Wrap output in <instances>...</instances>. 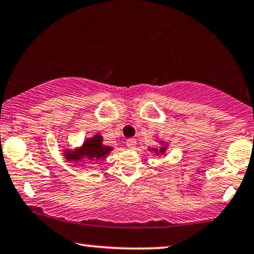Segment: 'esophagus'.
<instances>
[{
    "instance_id": "34e87169",
    "label": "esophagus",
    "mask_w": 254,
    "mask_h": 254,
    "mask_svg": "<svg viewBox=\"0 0 254 254\" xmlns=\"http://www.w3.org/2000/svg\"><path fill=\"white\" fill-rule=\"evenodd\" d=\"M136 145H137V140L135 138H130L127 140V146L129 149H135Z\"/></svg>"
}]
</instances>
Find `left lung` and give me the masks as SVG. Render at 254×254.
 Returning a JSON list of instances; mask_svg holds the SVG:
<instances>
[{
  "instance_id": "8db88e82",
  "label": "left lung",
  "mask_w": 254,
  "mask_h": 254,
  "mask_svg": "<svg viewBox=\"0 0 254 254\" xmlns=\"http://www.w3.org/2000/svg\"><path fill=\"white\" fill-rule=\"evenodd\" d=\"M161 144V146L160 148H152V149H149V151H152V152H155V154L157 155H164L166 154V151H167V143H164V142H162V140H160V142H158Z\"/></svg>"
}]
</instances>
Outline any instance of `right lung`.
Returning <instances> with one entry per match:
<instances>
[{
    "label": "right lung",
    "mask_w": 254,
    "mask_h": 254,
    "mask_svg": "<svg viewBox=\"0 0 254 254\" xmlns=\"http://www.w3.org/2000/svg\"><path fill=\"white\" fill-rule=\"evenodd\" d=\"M114 150L112 146L103 144V137L99 133H96L93 137L88 138L82 143L80 148L75 149H64V156L69 162H80L85 163V161H100L105 160L106 156Z\"/></svg>",
    "instance_id": "right-lung-1"
}]
</instances>
